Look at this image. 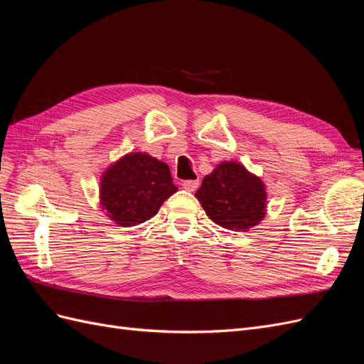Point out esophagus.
<instances>
[{
  "mask_svg": "<svg viewBox=\"0 0 364 364\" xmlns=\"http://www.w3.org/2000/svg\"><path fill=\"white\" fill-rule=\"evenodd\" d=\"M182 188H185L186 191H196L199 188V181H183L182 182Z\"/></svg>",
  "mask_w": 364,
  "mask_h": 364,
  "instance_id": "obj_1",
  "label": "esophagus"
}]
</instances>
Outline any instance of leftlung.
<instances>
[{
    "mask_svg": "<svg viewBox=\"0 0 364 364\" xmlns=\"http://www.w3.org/2000/svg\"><path fill=\"white\" fill-rule=\"evenodd\" d=\"M196 197L214 223L235 232L257 226L266 215V186L234 161L218 164L205 176Z\"/></svg>",
    "mask_w": 364,
    "mask_h": 364,
    "instance_id": "left-lung-1",
    "label": "left lung"
}]
</instances>
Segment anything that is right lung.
<instances>
[{"mask_svg": "<svg viewBox=\"0 0 364 364\" xmlns=\"http://www.w3.org/2000/svg\"><path fill=\"white\" fill-rule=\"evenodd\" d=\"M176 191L167 164L147 153H129L103 173L100 205L112 222L130 228L151 218Z\"/></svg>", "mask_w": 364, "mask_h": 364, "instance_id": "right-lung-1", "label": "right lung"}]
</instances>
